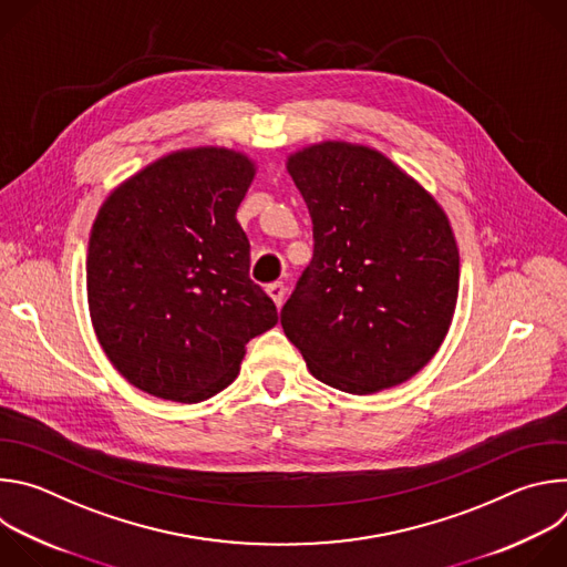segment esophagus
<instances>
[{
    "instance_id": "34e87169",
    "label": "esophagus",
    "mask_w": 567,
    "mask_h": 567,
    "mask_svg": "<svg viewBox=\"0 0 567 567\" xmlns=\"http://www.w3.org/2000/svg\"><path fill=\"white\" fill-rule=\"evenodd\" d=\"M267 293L271 296V300L276 302V307H282L285 293H287V289H285L282 282H271V285H267Z\"/></svg>"
}]
</instances>
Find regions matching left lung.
<instances>
[{
    "label": "left lung",
    "mask_w": 567,
    "mask_h": 567,
    "mask_svg": "<svg viewBox=\"0 0 567 567\" xmlns=\"http://www.w3.org/2000/svg\"><path fill=\"white\" fill-rule=\"evenodd\" d=\"M287 171L313 224V256L280 311L309 372L372 394L417 374L440 350L460 285L442 206L390 158L326 141Z\"/></svg>",
    "instance_id": "8db88e82"
}]
</instances>
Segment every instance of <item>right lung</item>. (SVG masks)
Segmentation results:
<instances>
[{
	"mask_svg": "<svg viewBox=\"0 0 567 567\" xmlns=\"http://www.w3.org/2000/svg\"><path fill=\"white\" fill-rule=\"evenodd\" d=\"M254 175L235 150H182L101 206L87 251L90 313L107 359L138 390L204 401L278 322L249 278L251 245L235 219Z\"/></svg>",
	"mask_w": 567,
	"mask_h": 567,
	"instance_id": "add662e5",
	"label": "right lung"
}]
</instances>
